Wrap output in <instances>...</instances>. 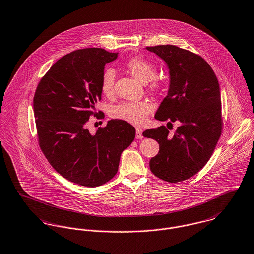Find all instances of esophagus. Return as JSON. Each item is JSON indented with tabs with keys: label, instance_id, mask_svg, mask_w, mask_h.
Here are the masks:
<instances>
[{
	"label": "esophagus",
	"instance_id": "obj_1",
	"mask_svg": "<svg viewBox=\"0 0 254 254\" xmlns=\"http://www.w3.org/2000/svg\"><path fill=\"white\" fill-rule=\"evenodd\" d=\"M136 138H137V139H143V138H144V137H143V131H142V129L139 128V127L136 128Z\"/></svg>",
	"mask_w": 254,
	"mask_h": 254
}]
</instances>
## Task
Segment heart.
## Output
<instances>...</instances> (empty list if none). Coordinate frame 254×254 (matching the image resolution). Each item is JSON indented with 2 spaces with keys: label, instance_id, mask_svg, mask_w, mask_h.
Segmentation results:
<instances>
[{
  "label": "heart",
  "instance_id": "b5f03b06",
  "mask_svg": "<svg viewBox=\"0 0 254 254\" xmlns=\"http://www.w3.org/2000/svg\"><path fill=\"white\" fill-rule=\"evenodd\" d=\"M126 67L132 75L142 83H146L150 90L155 91L160 87V81L154 75L155 66L144 59H131ZM115 80V70L112 67H107L101 77V91L104 95L109 96L113 92ZM152 110V106L146 101L139 102H123L112 106L109 109V115L115 119L127 121L132 124H142L145 122L147 114Z\"/></svg>",
  "mask_w": 254,
  "mask_h": 254
}]
</instances>
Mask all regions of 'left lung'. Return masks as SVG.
Here are the masks:
<instances>
[{"label":"left lung","instance_id":"obj_1","mask_svg":"<svg viewBox=\"0 0 254 254\" xmlns=\"http://www.w3.org/2000/svg\"><path fill=\"white\" fill-rule=\"evenodd\" d=\"M162 59L169 69L167 96L154 118L178 121L173 136L165 126L145 130L143 136L159 144L149 161L150 171L169 183L195 175L209 160L222 132L221 95L217 77L198 55L173 45L146 47Z\"/></svg>","mask_w":254,"mask_h":254}]
</instances>
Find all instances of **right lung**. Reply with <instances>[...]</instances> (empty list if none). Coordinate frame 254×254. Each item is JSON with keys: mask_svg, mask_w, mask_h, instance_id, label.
<instances>
[{"mask_svg": "<svg viewBox=\"0 0 254 254\" xmlns=\"http://www.w3.org/2000/svg\"><path fill=\"white\" fill-rule=\"evenodd\" d=\"M118 53L100 48L74 51L60 59L37 86L33 108L39 145L54 169L85 187L106 184L117 173L122 151L135 139L126 121L109 120L95 135L86 129L102 99L101 77Z\"/></svg>", "mask_w": 254, "mask_h": 254, "instance_id": "right-lung-1", "label": "right lung"}]
</instances>
